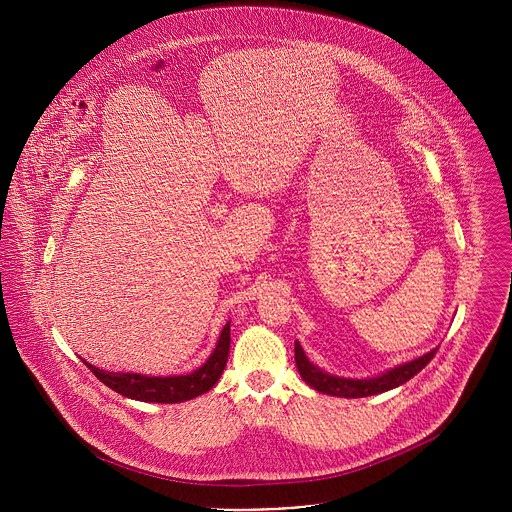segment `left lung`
Returning a JSON list of instances; mask_svg holds the SVG:
<instances>
[{
  "mask_svg": "<svg viewBox=\"0 0 512 512\" xmlns=\"http://www.w3.org/2000/svg\"><path fill=\"white\" fill-rule=\"evenodd\" d=\"M437 348L425 352L419 358H413L409 362L397 364V367L377 375V377H367V379H350V377H338L322 371L316 367L314 362L306 356L304 348L296 340V364L302 379L316 391L332 395V397H346V399H356V397H369V395H379L385 391H391L399 385H405L409 379H413L421 369H425V364L433 358Z\"/></svg>",
  "mask_w": 512,
  "mask_h": 512,
  "instance_id": "8db88e82",
  "label": "left lung"
}]
</instances>
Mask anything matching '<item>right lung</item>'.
I'll return each instance as SVG.
<instances>
[{
  "label": "right lung",
  "mask_w": 512,
  "mask_h": 512,
  "mask_svg": "<svg viewBox=\"0 0 512 512\" xmlns=\"http://www.w3.org/2000/svg\"><path fill=\"white\" fill-rule=\"evenodd\" d=\"M229 348H231V320L225 324L221 334H218V340L210 356L202 362V367L186 375L152 377V375H141V373H113V371L97 369L87 360L83 362L103 385H107L109 389H113L115 393L127 399H135L143 403H182L208 393L216 385V381L221 379L227 367Z\"/></svg>",
  "instance_id": "add662e5"
}]
</instances>
